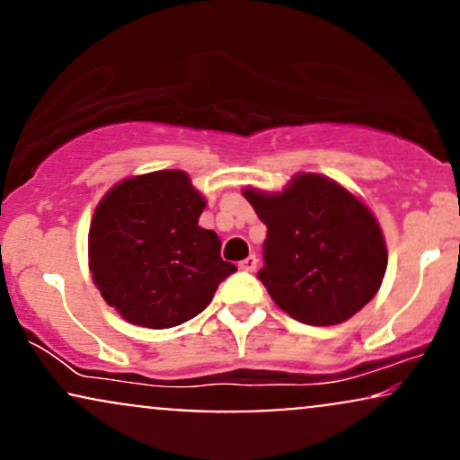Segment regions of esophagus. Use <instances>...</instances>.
<instances>
[{
  "label": "esophagus",
  "mask_w": 460,
  "mask_h": 460,
  "mask_svg": "<svg viewBox=\"0 0 460 460\" xmlns=\"http://www.w3.org/2000/svg\"><path fill=\"white\" fill-rule=\"evenodd\" d=\"M237 268H240L242 272H252V270H255V268H257V257H255V255L246 257L244 261L237 263Z\"/></svg>",
  "instance_id": "1"
}]
</instances>
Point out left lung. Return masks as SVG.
I'll return each mask as SVG.
<instances>
[{
	"instance_id": "1",
	"label": "left lung",
	"mask_w": 460,
	"mask_h": 460,
	"mask_svg": "<svg viewBox=\"0 0 460 460\" xmlns=\"http://www.w3.org/2000/svg\"><path fill=\"white\" fill-rule=\"evenodd\" d=\"M268 226L257 277L294 320L332 326L376 296L387 244L372 209L341 183L298 172L281 192L242 190Z\"/></svg>"
}]
</instances>
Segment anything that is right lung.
Masks as SVG:
<instances>
[{
	"mask_svg": "<svg viewBox=\"0 0 460 460\" xmlns=\"http://www.w3.org/2000/svg\"><path fill=\"white\" fill-rule=\"evenodd\" d=\"M205 205L183 171L128 177L99 200L88 231V268L105 303L129 324H183L235 272L220 257V237L199 225Z\"/></svg>",
	"mask_w": 460,
	"mask_h": 460,
	"instance_id": "1",
	"label": "right lung"
}]
</instances>
